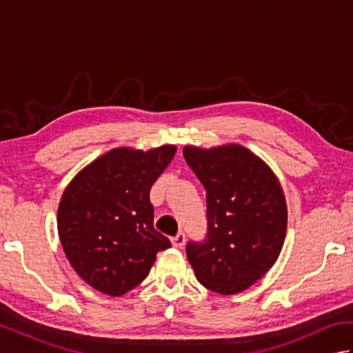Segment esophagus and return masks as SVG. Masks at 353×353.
I'll return each mask as SVG.
<instances>
[{"label": "esophagus", "mask_w": 353, "mask_h": 353, "mask_svg": "<svg viewBox=\"0 0 353 353\" xmlns=\"http://www.w3.org/2000/svg\"><path fill=\"white\" fill-rule=\"evenodd\" d=\"M171 243H172V245L177 247V249H181V247L185 244V234H183V232H179V234L174 238H171Z\"/></svg>", "instance_id": "obj_1"}]
</instances>
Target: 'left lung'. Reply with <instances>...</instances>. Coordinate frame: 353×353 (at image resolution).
I'll return each mask as SVG.
<instances>
[{
	"instance_id": "left-lung-1",
	"label": "left lung",
	"mask_w": 353,
	"mask_h": 353,
	"mask_svg": "<svg viewBox=\"0 0 353 353\" xmlns=\"http://www.w3.org/2000/svg\"><path fill=\"white\" fill-rule=\"evenodd\" d=\"M186 163L206 190L208 236L188 243L197 281L223 296L259 281L279 258L288 211L272 168L239 144L186 145Z\"/></svg>"
}]
</instances>
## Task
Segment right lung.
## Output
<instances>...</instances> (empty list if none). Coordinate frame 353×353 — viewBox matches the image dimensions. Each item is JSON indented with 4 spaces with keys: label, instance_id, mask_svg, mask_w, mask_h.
Returning a JSON list of instances; mask_svg holds the SVG:
<instances>
[{
    "label": "right lung",
    "instance_id": "1",
    "mask_svg": "<svg viewBox=\"0 0 353 353\" xmlns=\"http://www.w3.org/2000/svg\"><path fill=\"white\" fill-rule=\"evenodd\" d=\"M176 145L147 152L112 148L79 171L57 209L63 252L76 273L112 297L145 279L157 252L171 247L153 228L150 188L168 167Z\"/></svg>",
    "mask_w": 353,
    "mask_h": 353
}]
</instances>
